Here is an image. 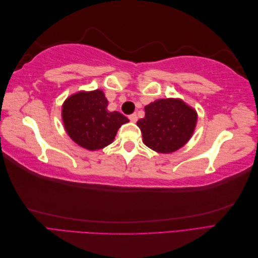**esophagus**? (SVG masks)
<instances>
[{
    "mask_svg": "<svg viewBox=\"0 0 258 258\" xmlns=\"http://www.w3.org/2000/svg\"><path fill=\"white\" fill-rule=\"evenodd\" d=\"M129 119H130V121H132V122H137V120H138L137 113H134V114L129 115Z\"/></svg>",
    "mask_w": 258,
    "mask_h": 258,
    "instance_id": "esophagus-1",
    "label": "esophagus"
}]
</instances>
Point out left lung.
I'll use <instances>...</instances> for the list:
<instances>
[{"mask_svg": "<svg viewBox=\"0 0 258 258\" xmlns=\"http://www.w3.org/2000/svg\"><path fill=\"white\" fill-rule=\"evenodd\" d=\"M145 117L138 120L143 143L153 151L173 153L191 138L197 112L181 99L156 100L144 107Z\"/></svg>", "mask_w": 258, "mask_h": 258, "instance_id": "obj_1", "label": "left lung"}]
</instances>
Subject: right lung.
<instances>
[{"instance_id": "obj_1", "label": "right lung", "mask_w": 258, "mask_h": 258, "mask_svg": "<svg viewBox=\"0 0 258 258\" xmlns=\"http://www.w3.org/2000/svg\"><path fill=\"white\" fill-rule=\"evenodd\" d=\"M107 104L100 89L80 91L64 101L62 120L67 134L76 144L97 151L114 141L117 130L129 119L119 112H108Z\"/></svg>"}]
</instances>
